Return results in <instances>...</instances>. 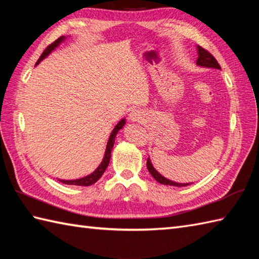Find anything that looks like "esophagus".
<instances>
[{
    "instance_id": "obj_1",
    "label": "esophagus",
    "mask_w": 259,
    "mask_h": 259,
    "mask_svg": "<svg viewBox=\"0 0 259 259\" xmlns=\"http://www.w3.org/2000/svg\"><path fill=\"white\" fill-rule=\"evenodd\" d=\"M129 119L131 121H140V120H142V114L139 110L134 109V110H131V112L129 114Z\"/></svg>"
}]
</instances>
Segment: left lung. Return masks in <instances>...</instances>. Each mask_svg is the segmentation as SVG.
Wrapping results in <instances>:
<instances>
[{
  "label": "left lung",
  "mask_w": 259,
  "mask_h": 259,
  "mask_svg": "<svg viewBox=\"0 0 259 259\" xmlns=\"http://www.w3.org/2000/svg\"><path fill=\"white\" fill-rule=\"evenodd\" d=\"M198 59H197V64L201 65V67H207V68H214V69H221V65L217 62V60L214 59V57L210 52H208L206 49H203L202 47L198 46ZM147 168L149 170V172L151 176L155 178L159 184L162 185H169V186H175V187H184V186H188L189 184H178L175 183V181H171L169 179H166L164 177L159 174L157 170L153 168V166L150 162V159H147Z\"/></svg>",
  "instance_id": "left-lung-1"
}]
</instances>
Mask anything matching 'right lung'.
Returning a JSON list of instances; mask_svg holds the SVG:
<instances>
[{"label":"right lung","mask_w":259,"mask_h":259,"mask_svg":"<svg viewBox=\"0 0 259 259\" xmlns=\"http://www.w3.org/2000/svg\"><path fill=\"white\" fill-rule=\"evenodd\" d=\"M64 36H60L59 38H57L56 41L52 42L50 46H48L47 49L45 51H43V53L41 54V57L38 58L36 64L41 61V60L45 59L49 53H51L52 50H54L60 43H61L63 41ZM125 123V120L122 119L120 121V122L114 126L113 131L111 133V135H110V138L108 140V145H107V149H106V153H104V158L103 160L101 162L100 166H99L95 171H93L91 175L87 176V177L84 178H81V179H76V180H60L61 183L65 184V185H75V186H90V185H93L95 183H97V181L101 178V176L103 175V172L106 171V169L108 167L109 164V161H110V158H111V150H112V147H113V144H114V138H115V135L118 134V131L122 128V126L124 125Z\"/></svg>","instance_id":"obj_1"}]
</instances>
